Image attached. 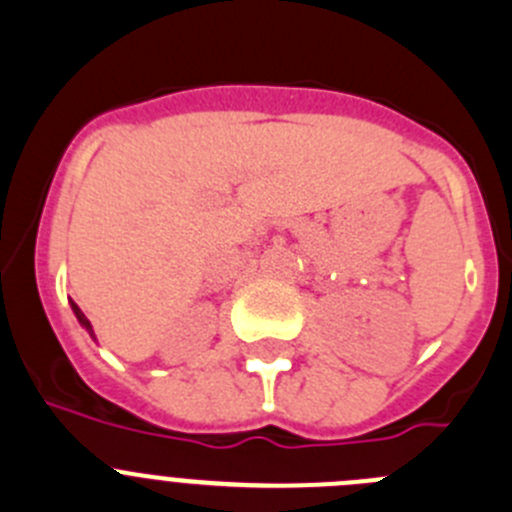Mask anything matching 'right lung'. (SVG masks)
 Segmentation results:
<instances>
[{
  "label": "right lung",
  "instance_id": "obj_1",
  "mask_svg": "<svg viewBox=\"0 0 512 512\" xmlns=\"http://www.w3.org/2000/svg\"><path fill=\"white\" fill-rule=\"evenodd\" d=\"M70 307H73V312H75V317H78V322H81V325L86 327V330H88V335H91V337H96V335H93V327H91V322H88V317H86V314L81 312V307H78V304H75V302H70Z\"/></svg>",
  "mask_w": 512,
  "mask_h": 512
}]
</instances>
